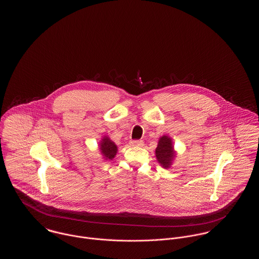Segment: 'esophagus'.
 <instances>
[{
	"instance_id": "34e87169",
	"label": "esophagus",
	"mask_w": 259,
	"mask_h": 259,
	"mask_svg": "<svg viewBox=\"0 0 259 259\" xmlns=\"http://www.w3.org/2000/svg\"><path fill=\"white\" fill-rule=\"evenodd\" d=\"M130 145L133 147H143L144 142L142 140H132L130 141Z\"/></svg>"
}]
</instances>
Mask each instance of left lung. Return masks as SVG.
<instances>
[{
	"label": "left lung",
	"instance_id": "1",
	"mask_svg": "<svg viewBox=\"0 0 259 259\" xmlns=\"http://www.w3.org/2000/svg\"><path fill=\"white\" fill-rule=\"evenodd\" d=\"M155 156L163 168L168 169L171 167L172 160L176 157V152L170 137L164 135L159 139L157 148L155 149Z\"/></svg>",
	"mask_w": 259,
	"mask_h": 259
}]
</instances>
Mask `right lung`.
<instances>
[{
    "mask_svg": "<svg viewBox=\"0 0 259 259\" xmlns=\"http://www.w3.org/2000/svg\"><path fill=\"white\" fill-rule=\"evenodd\" d=\"M99 146L100 151L106 160H111L112 158H114L117 152V147L109 137L105 136L100 142Z\"/></svg>",
    "mask_w": 259,
    "mask_h": 259,
    "instance_id": "obj_1",
    "label": "right lung"
}]
</instances>
